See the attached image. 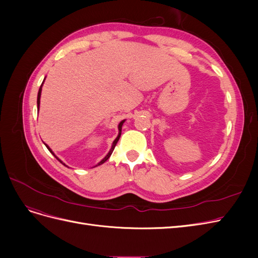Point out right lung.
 I'll return each mask as SVG.
<instances>
[{"label": "right lung", "mask_w": 258, "mask_h": 258, "mask_svg": "<svg viewBox=\"0 0 258 258\" xmlns=\"http://www.w3.org/2000/svg\"><path fill=\"white\" fill-rule=\"evenodd\" d=\"M43 83H44V81H43ZM43 83H42V85H43ZM42 85H41V87H40V89H38V93H37V107H40V98H41V92H42ZM124 122V120H122V121H120L119 122V124H118V130H119V134H118V136H117V138L115 139V141L113 142V145H112V148H111V150H110V152H108V154L105 156V157L102 159V160H101L99 163H98V166H100V165H102V163L103 162H105L108 158H110V156L112 155V153H113V151H114V148H115V146H116V144H117V142H118V140H119V138H120V135H121V127H122V123ZM46 145V144H45ZM46 147H47L48 148V151L50 152V153H52L51 152V150H50V148L47 146V145H46ZM53 154V153H52ZM53 156H54V154H53ZM54 157H56V156H54ZM57 158V157H56ZM61 163H63V162H62L59 158H57ZM63 165H64V163H63Z\"/></svg>", "instance_id": "obj_1"}]
</instances>
